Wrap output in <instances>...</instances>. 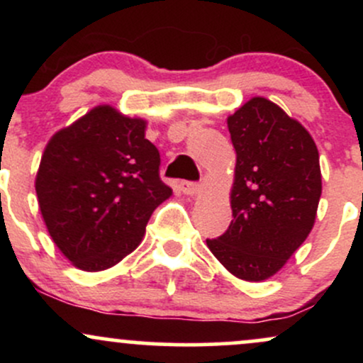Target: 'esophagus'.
<instances>
[{
    "instance_id": "esophagus-1",
    "label": "esophagus",
    "mask_w": 363,
    "mask_h": 363,
    "mask_svg": "<svg viewBox=\"0 0 363 363\" xmlns=\"http://www.w3.org/2000/svg\"><path fill=\"white\" fill-rule=\"evenodd\" d=\"M179 187H181L182 193L187 196H196L199 193V189H201V186H199L198 182H191V181H181Z\"/></svg>"
}]
</instances>
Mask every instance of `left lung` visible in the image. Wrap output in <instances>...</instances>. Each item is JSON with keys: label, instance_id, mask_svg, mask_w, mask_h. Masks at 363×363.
<instances>
[{"label": "left lung", "instance_id": "1", "mask_svg": "<svg viewBox=\"0 0 363 363\" xmlns=\"http://www.w3.org/2000/svg\"><path fill=\"white\" fill-rule=\"evenodd\" d=\"M237 153L227 232L206 239L234 277L268 280L311 234L323 191L319 152L298 121L264 97L227 119Z\"/></svg>", "mask_w": 363, "mask_h": 363}]
</instances>
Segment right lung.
I'll use <instances>...</instances> for the list:
<instances>
[{"label":"right lung","mask_w":363,"mask_h":363,"mask_svg":"<svg viewBox=\"0 0 363 363\" xmlns=\"http://www.w3.org/2000/svg\"><path fill=\"white\" fill-rule=\"evenodd\" d=\"M145 129V119L97 106L44 150L40 213L54 244L83 272H102L135 251L153 210L172 194Z\"/></svg>","instance_id":"add662e5"}]
</instances>
